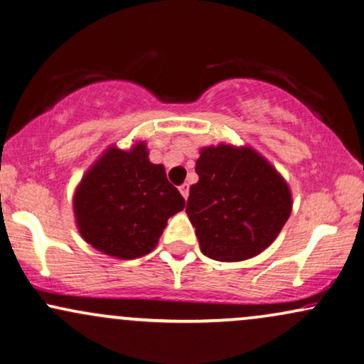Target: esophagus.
I'll return each mask as SVG.
<instances>
[{"mask_svg":"<svg viewBox=\"0 0 364 364\" xmlns=\"http://www.w3.org/2000/svg\"><path fill=\"white\" fill-rule=\"evenodd\" d=\"M179 193L183 195V198L188 200V195H190V185H186V183H185V185L179 186Z\"/></svg>","mask_w":364,"mask_h":364,"instance_id":"1","label":"esophagus"}]
</instances>
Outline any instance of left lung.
I'll return each mask as SVG.
<instances>
[{
	"label": "left lung",
	"instance_id": "1",
	"mask_svg": "<svg viewBox=\"0 0 364 364\" xmlns=\"http://www.w3.org/2000/svg\"><path fill=\"white\" fill-rule=\"evenodd\" d=\"M186 213L210 259L235 262L257 256L278 237L291 213L282 174L254 149L203 147L196 159Z\"/></svg>",
	"mask_w": 364,
	"mask_h": 364
}]
</instances>
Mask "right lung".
<instances>
[{
    "instance_id": "add662e5",
    "label": "right lung",
    "mask_w": 364,
    "mask_h": 364,
    "mask_svg": "<svg viewBox=\"0 0 364 364\" xmlns=\"http://www.w3.org/2000/svg\"><path fill=\"white\" fill-rule=\"evenodd\" d=\"M73 205L87 244L118 259H135L157 246L185 198L168 181L164 166L149 161L146 142H137L130 151L108 149L81 179Z\"/></svg>"
}]
</instances>
